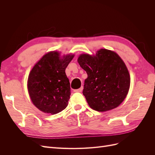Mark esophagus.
<instances>
[{
    "label": "esophagus",
    "mask_w": 155,
    "mask_h": 155,
    "mask_svg": "<svg viewBox=\"0 0 155 155\" xmlns=\"http://www.w3.org/2000/svg\"><path fill=\"white\" fill-rule=\"evenodd\" d=\"M83 87H80V88H78V89H76V90H74V92H81L83 91Z\"/></svg>",
    "instance_id": "obj_1"
}]
</instances>
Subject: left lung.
<instances>
[{"mask_svg":"<svg viewBox=\"0 0 155 155\" xmlns=\"http://www.w3.org/2000/svg\"><path fill=\"white\" fill-rule=\"evenodd\" d=\"M78 61L88 75L83 94L91 108L104 112L120 105L130 87L129 73L120 56L101 49L94 57L80 55Z\"/></svg>","mask_w":155,"mask_h":155,"instance_id":"8db88e82","label":"left lung"}]
</instances>
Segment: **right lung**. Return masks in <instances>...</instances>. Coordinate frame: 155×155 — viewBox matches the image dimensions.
Returning a JSON list of instances; mask_svg holds the SVG:
<instances>
[{
	"label": "right lung",
	"instance_id": "1",
	"mask_svg": "<svg viewBox=\"0 0 155 155\" xmlns=\"http://www.w3.org/2000/svg\"><path fill=\"white\" fill-rule=\"evenodd\" d=\"M74 55L60 59L57 51L45 54L32 68L28 80V90L35 106L51 114L61 112L68 104L69 79L65 69Z\"/></svg>",
	"mask_w": 155,
	"mask_h": 155
}]
</instances>
